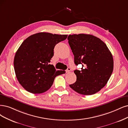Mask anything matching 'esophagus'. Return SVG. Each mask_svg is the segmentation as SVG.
Returning <instances> with one entry per match:
<instances>
[{"label":"esophagus","mask_w":128,"mask_h":128,"mask_svg":"<svg viewBox=\"0 0 128 128\" xmlns=\"http://www.w3.org/2000/svg\"><path fill=\"white\" fill-rule=\"evenodd\" d=\"M70 70H71V69H70V68H68V69L67 70H66V73H68V72H70Z\"/></svg>","instance_id":"esophagus-1"}]
</instances>
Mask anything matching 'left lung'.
<instances>
[{
    "label": "left lung",
    "mask_w": 128,
    "mask_h": 128,
    "mask_svg": "<svg viewBox=\"0 0 128 128\" xmlns=\"http://www.w3.org/2000/svg\"><path fill=\"white\" fill-rule=\"evenodd\" d=\"M68 44L74 56L76 65L82 64L81 70H75L76 81L70 86L83 95H92L104 86L113 70L112 55L106 44L92 35H70Z\"/></svg>",
    "instance_id": "8db88e82"
}]
</instances>
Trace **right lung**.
<instances>
[{
  "label": "right lung",
  "mask_w": 128,
  "mask_h": 128,
  "mask_svg": "<svg viewBox=\"0 0 128 128\" xmlns=\"http://www.w3.org/2000/svg\"><path fill=\"white\" fill-rule=\"evenodd\" d=\"M67 37L42 32L29 36L22 42L16 53L14 65L18 81L26 91L33 94L44 93L52 86L56 76L64 73V70H56L50 62L55 46Z\"/></svg>",
  "instance_id": "obj_1"
}]
</instances>
